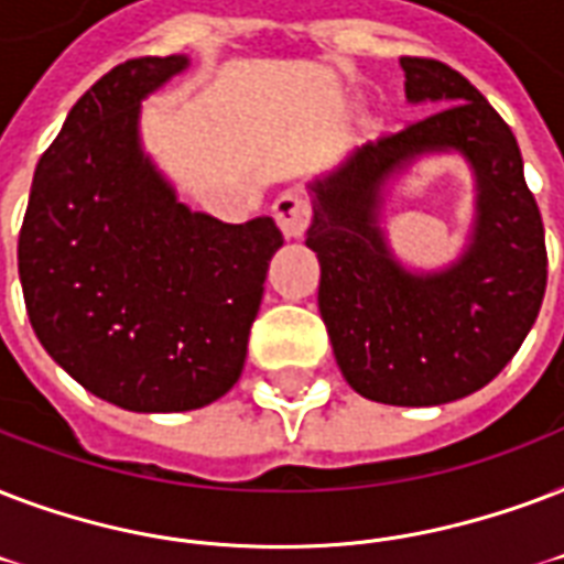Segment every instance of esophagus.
Returning <instances> with one entry per match:
<instances>
[{
    "mask_svg": "<svg viewBox=\"0 0 564 564\" xmlns=\"http://www.w3.org/2000/svg\"><path fill=\"white\" fill-rule=\"evenodd\" d=\"M273 217H276L279 229H282L285 238H300L308 229V220H312V203L300 191H285L273 203Z\"/></svg>",
    "mask_w": 564,
    "mask_h": 564,
    "instance_id": "obj_1",
    "label": "esophagus"
}]
</instances>
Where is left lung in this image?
<instances>
[{"label": "left lung", "instance_id": "8db88e82", "mask_svg": "<svg viewBox=\"0 0 564 564\" xmlns=\"http://www.w3.org/2000/svg\"><path fill=\"white\" fill-rule=\"evenodd\" d=\"M400 67L405 99L432 111L308 182L305 247L321 261L317 305L352 391L386 405H441L488 386L521 350L544 300L547 250L503 117L441 61L400 58ZM426 154L466 159L475 220L459 260L412 271L381 212L390 182Z\"/></svg>", "mask_w": 564, "mask_h": 564}]
</instances>
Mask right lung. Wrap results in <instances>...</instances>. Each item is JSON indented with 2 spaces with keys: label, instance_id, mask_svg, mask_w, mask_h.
<instances>
[{
  "label": "right lung",
  "instance_id": "right-lung-1",
  "mask_svg": "<svg viewBox=\"0 0 564 564\" xmlns=\"http://www.w3.org/2000/svg\"><path fill=\"white\" fill-rule=\"evenodd\" d=\"M187 67V55L126 61L73 105L17 247L43 350L129 412H191L238 382L282 247L273 217L191 212L143 150V99Z\"/></svg>",
  "mask_w": 564,
  "mask_h": 564
}]
</instances>
